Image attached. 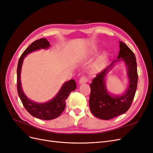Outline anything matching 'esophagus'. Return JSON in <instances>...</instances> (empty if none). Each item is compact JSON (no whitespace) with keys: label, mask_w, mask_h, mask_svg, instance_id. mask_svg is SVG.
<instances>
[{"label":"esophagus","mask_w":153,"mask_h":153,"mask_svg":"<svg viewBox=\"0 0 153 153\" xmlns=\"http://www.w3.org/2000/svg\"><path fill=\"white\" fill-rule=\"evenodd\" d=\"M87 78L85 76H83V77H81L80 78L79 80V84H85V83H87Z\"/></svg>","instance_id":"esophagus-1"}]
</instances>
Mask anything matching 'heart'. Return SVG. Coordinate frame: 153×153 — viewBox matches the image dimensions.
<instances>
[{
  "mask_svg": "<svg viewBox=\"0 0 153 153\" xmlns=\"http://www.w3.org/2000/svg\"><path fill=\"white\" fill-rule=\"evenodd\" d=\"M106 59V55L103 54L98 60H97L96 62L93 64V66H92L91 71L93 73H96L101 70L105 66Z\"/></svg>",
  "mask_w": 153,
  "mask_h": 153,
  "instance_id": "heart-1",
  "label": "heart"
}]
</instances>
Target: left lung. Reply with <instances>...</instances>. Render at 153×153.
Segmentation results:
<instances>
[{
    "mask_svg": "<svg viewBox=\"0 0 153 153\" xmlns=\"http://www.w3.org/2000/svg\"><path fill=\"white\" fill-rule=\"evenodd\" d=\"M119 47L117 59L98 74L90 85V110L95 117L101 119H111L127 112L131 106L137 91L138 73L135 54L122 41H119ZM120 60H123L127 67L128 87L121 95H110L106 89L105 78L114 63Z\"/></svg>",
    "mask_w": 153,
    "mask_h": 153,
    "instance_id": "1",
    "label": "left lung"
}]
</instances>
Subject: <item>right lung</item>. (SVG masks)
<instances>
[{
	"instance_id": "obj_1",
	"label": "right lung",
	"mask_w": 153,
	"mask_h": 153,
	"mask_svg": "<svg viewBox=\"0 0 153 153\" xmlns=\"http://www.w3.org/2000/svg\"><path fill=\"white\" fill-rule=\"evenodd\" d=\"M50 43L46 38H41L35 41L30 45L22 54L19 59L17 67V90L18 94L23 105L31 115L43 120H51L58 117L66 107V100L70 92L76 89V82L71 79L64 82L61 89L53 98L46 103H36L29 100L22 89L20 75L24 59L29 54L40 49H48Z\"/></svg>"
}]
</instances>
